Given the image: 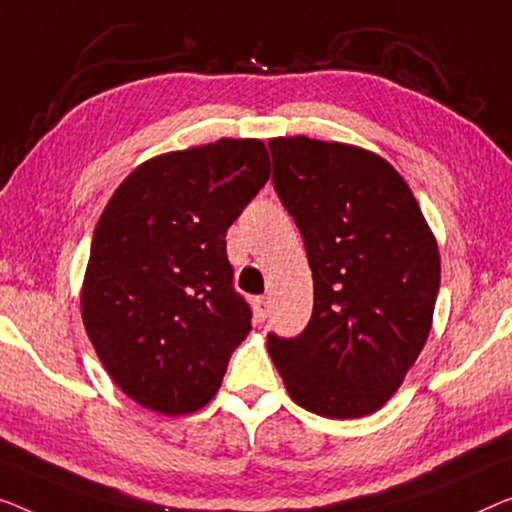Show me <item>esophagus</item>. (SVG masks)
Segmentation results:
<instances>
[{
	"label": "esophagus",
	"mask_w": 512,
	"mask_h": 512,
	"mask_svg": "<svg viewBox=\"0 0 512 512\" xmlns=\"http://www.w3.org/2000/svg\"><path fill=\"white\" fill-rule=\"evenodd\" d=\"M253 308L259 322L269 317V301H266V296H257V299H253Z\"/></svg>",
	"instance_id": "1"
}]
</instances>
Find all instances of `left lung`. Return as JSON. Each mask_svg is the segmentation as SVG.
<instances>
[{"instance_id":"1","label":"left lung","mask_w":512,"mask_h":512,"mask_svg":"<svg viewBox=\"0 0 512 512\" xmlns=\"http://www.w3.org/2000/svg\"><path fill=\"white\" fill-rule=\"evenodd\" d=\"M273 188L303 236L315 305L303 333H269L299 407L375 414L425 347L439 294L437 239L400 172L354 144L273 137Z\"/></svg>"}]
</instances>
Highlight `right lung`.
Instances as JSON below:
<instances>
[{
  "label": "right lung",
  "mask_w": 512,
  "mask_h": 512,
  "mask_svg": "<svg viewBox=\"0 0 512 512\" xmlns=\"http://www.w3.org/2000/svg\"><path fill=\"white\" fill-rule=\"evenodd\" d=\"M262 140H223L144 160L98 218L82 282V322L128 398L193 414L223 384L250 333L225 236L269 181Z\"/></svg>",
  "instance_id": "add662e5"
}]
</instances>
